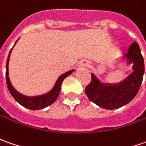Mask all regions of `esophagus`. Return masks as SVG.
<instances>
[{
  "mask_svg": "<svg viewBox=\"0 0 146 146\" xmlns=\"http://www.w3.org/2000/svg\"><path fill=\"white\" fill-rule=\"evenodd\" d=\"M89 65H90V62L87 60H83L80 63V66L81 67H88Z\"/></svg>",
  "mask_w": 146,
  "mask_h": 146,
  "instance_id": "1",
  "label": "esophagus"
}]
</instances>
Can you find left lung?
Returning <instances> with one entry per match:
<instances>
[{
  "label": "left lung",
  "instance_id": "obj_1",
  "mask_svg": "<svg viewBox=\"0 0 146 146\" xmlns=\"http://www.w3.org/2000/svg\"><path fill=\"white\" fill-rule=\"evenodd\" d=\"M122 60L133 64V72L121 82L102 83L94 74H91V82L85 92L89 99L100 108L107 110L121 108L130 103L138 93L145 72L144 59L138 43L133 42Z\"/></svg>",
  "mask_w": 146,
  "mask_h": 146
}]
</instances>
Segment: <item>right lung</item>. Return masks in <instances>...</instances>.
Segmentation results:
<instances>
[{"label":"right lung","instance_id":"add662e5","mask_svg":"<svg viewBox=\"0 0 146 146\" xmlns=\"http://www.w3.org/2000/svg\"><path fill=\"white\" fill-rule=\"evenodd\" d=\"M18 41V40H17ZM16 41V43H17ZM14 43V45L16 44ZM13 45V46H14ZM13 48H11L10 52L9 53L8 56L7 62H6V71H5V78H6V83H7L8 89L9 91L10 92L11 95L13 96V98L18 102L19 104H21L24 108H28L30 110H40V109H43V108H47L48 106H50L51 104H52L56 99H57L59 94L60 92V89H61V84L64 80V78H67L69 76L71 73L74 71L73 70H69L68 72L64 73L62 75H60L58 78L55 84L54 87L52 89V90H50L48 93L44 94L43 95H38V96H34V97H28L26 95H23L22 94L18 92L15 89L13 88L12 84L10 82V80L9 78V56L11 54V51H12Z\"/></svg>","mask_w":146,"mask_h":146}]
</instances>
